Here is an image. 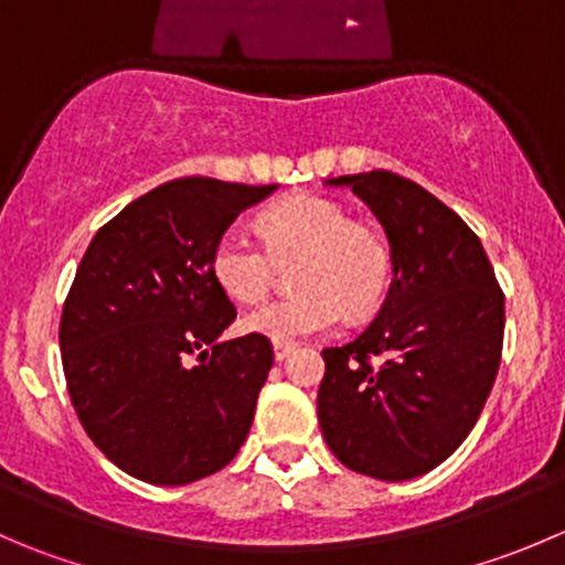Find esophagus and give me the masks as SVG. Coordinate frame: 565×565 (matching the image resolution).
<instances>
[{
    "instance_id": "34e87169",
    "label": "esophagus",
    "mask_w": 565,
    "mask_h": 565,
    "mask_svg": "<svg viewBox=\"0 0 565 565\" xmlns=\"http://www.w3.org/2000/svg\"><path fill=\"white\" fill-rule=\"evenodd\" d=\"M292 350H295L292 342H273V359L284 361L289 353H292Z\"/></svg>"
}]
</instances>
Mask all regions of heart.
Here are the masks:
<instances>
[{"instance_id": "b5f03b06", "label": "heart", "mask_w": 565, "mask_h": 565, "mask_svg": "<svg viewBox=\"0 0 565 565\" xmlns=\"http://www.w3.org/2000/svg\"><path fill=\"white\" fill-rule=\"evenodd\" d=\"M265 243L243 228L221 234L212 250V276L223 292L243 303L267 295L276 259L303 256L292 298L259 306L243 328L273 342H292L337 328L348 311L366 315L381 303L392 276V254L377 232L350 223L339 204L315 195L284 201L262 217Z\"/></svg>"}]
</instances>
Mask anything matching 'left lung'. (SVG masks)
Here are the masks:
<instances>
[{
    "mask_svg": "<svg viewBox=\"0 0 565 565\" xmlns=\"http://www.w3.org/2000/svg\"><path fill=\"white\" fill-rule=\"evenodd\" d=\"M322 184L370 206L392 284L361 337L322 350L317 419L344 467L403 483L447 461L475 428L500 370L505 298L478 234L425 188L388 171Z\"/></svg>",
    "mask_w": 565,
    "mask_h": 565,
    "instance_id": "left-lung-1",
    "label": "left lung"
}]
</instances>
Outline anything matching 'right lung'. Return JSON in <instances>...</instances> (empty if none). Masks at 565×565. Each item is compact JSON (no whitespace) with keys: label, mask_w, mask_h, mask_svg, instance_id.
Segmentation results:
<instances>
[{"label":"right lung","mask_w":565,"mask_h":565,"mask_svg":"<svg viewBox=\"0 0 565 565\" xmlns=\"http://www.w3.org/2000/svg\"><path fill=\"white\" fill-rule=\"evenodd\" d=\"M276 190L177 179L87 245L60 320L65 383L85 434L131 478L195 483L248 439L273 348L259 333L221 339L237 309L212 276V250Z\"/></svg>","instance_id":"1"}]
</instances>
